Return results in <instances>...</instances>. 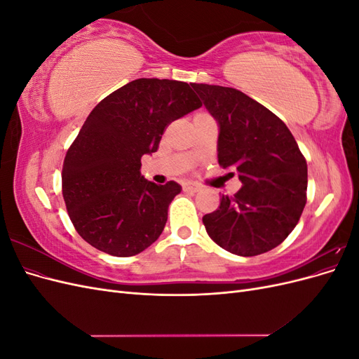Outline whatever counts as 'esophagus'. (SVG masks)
I'll return each instance as SVG.
<instances>
[{"mask_svg": "<svg viewBox=\"0 0 359 359\" xmlns=\"http://www.w3.org/2000/svg\"><path fill=\"white\" fill-rule=\"evenodd\" d=\"M184 191L196 193V191H199V186H196V184H186V186H184Z\"/></svg>", "mask_w": 359, "mask_h": 359, "instance_id": "1", "label": "esophagus"}]
</instances>
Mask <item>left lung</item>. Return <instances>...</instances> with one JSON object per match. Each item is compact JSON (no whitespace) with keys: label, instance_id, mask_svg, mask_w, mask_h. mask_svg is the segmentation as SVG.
<instances>
[{"label":"left lung","instance_id":"8db88e82","mask_svg":"<svg viewBox=\"0 0 359 359\" xmlns=\"http://www.w3.org/2000/svg\"><path fill=\"white\" fill-rule=\"evenodd\" d=\"M220 126L219 165L233 168L243 187L203 215L211 240L238 256L283 243L307 202V161L281 119L229 86L191 83Z\"/></svg>","mask_w":359,"mask_h":359}]
</instances>
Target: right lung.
Masks as SVG:
<instances>
[{
    "instance_id": "1",
    "label": "right lung",
    "mask_w": 359,
    "mask_h": 359,
    "mask_svg": "<svg viewBox=\"0 0 359 359\" xmlns=\"http://www.w3.org/2000/svg\"><path fill=\"white\" fill-rule=\"evenodd\" d=\"M202 102L187 82L136 79L97 104L62 165V198L83 240L118 257L144 252L161 235L181 191L140 175V158L156 153L163 132Z\"/></svg>"
}]
</instances>
